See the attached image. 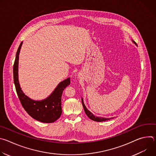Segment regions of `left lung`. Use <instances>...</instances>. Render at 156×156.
<instances>
[{
    "label": "left lung",
    "instance_id": "8db88e82",
    "mask_svg": "<svg viewBox=\"0 0 156 156\" xmlns=\"http://www.w3.org/2000/svg\"><path fill=\"white\" fill-rule=\"evenodd\" d=\"M133 42H134L136 45L137 46V44L134 41H132ZM81 101H82V104H83V108H84V112L86 113V114L87 115V116L90 118V119H91L92 120H94V121H96V122H104V121H106V120H110L111 118L110 119H107V118H103V117H96L94 115H93L90 110H88V109H87V108L86 107L85 105L84 104V102H83V99H81Z\"/></svg>",
    "mask_w": 156,
    "mask_h": 156
}]
</instances>
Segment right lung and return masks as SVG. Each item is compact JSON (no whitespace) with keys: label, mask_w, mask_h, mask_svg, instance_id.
<instances>
[{"label":"right lung","mask_w":156,"mask_h":156,"mask_svg":"<svg viewBox=\"0 0 156 156\" xmlns=\"http://www.w3.org/2000/svg\"><path fill=\"white\" fill-rule=\"evenodd\" d=\"M22 44L23 42L17 50L13 65V80L20 101L27 112L34 119L43 123L54 122L62 114V94L64 89L70 84V79L69 78L60 82L53 93L45 99L34 101L29 98L21 90L18 81V58Z\"/></svg>","instance_id":"right-lung-1"}]
</instances>
